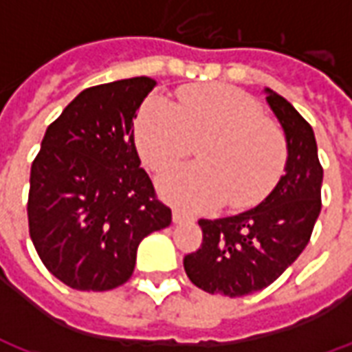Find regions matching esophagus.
I'll return each instance as SVG.
<instances>
[{
  "instance_id": "esophagus-1",
  "label": "esophagus",
  "mask_w": 352,
  "mask_h": 352,
  "mask_svg": "<svg viewBox=\"0 0 352 352\" xmlns=\"http://www.w3.org/2000/svg\"><path fill=\"white\" fill-rule=\"evenodd\" d=\"M194 221V217H190L188 213H184L181 209H173V222L175 224H181V222H190Z\"/></svg>"
}]
</instances>
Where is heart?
Segmentation results:
<instances>
[{
    "label": "heart",
    "mask_w": 352,
    "mask_h": 352,
    "mask_svg": "<svg viewBox=\"0 0 352 352\" xmlns=\"http://www.w3.org/2000/svg\"><path fill=\"white\" fill-rule=\"evenodd\" d=\"M201 138L198 164L171 169L158 181L162 196L184 209L251 207L272 190L285 169L283 131L237 88L188 87L177 94V103L154 96L139 111L135 143L153 171L183 160Z\"/></svg>",
    "instance_id": "b5f03b06"
}]
</instances>
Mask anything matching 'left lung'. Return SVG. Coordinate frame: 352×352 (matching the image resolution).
Masks as SVG:
<instances>
[{"instance_id": "8db88e82", "label": "left lung", "mask_w": 352, "mask_h": 352, "mask_svg": "<svg viewBox=\"0 0 352 352\" xmlns=\"http://www.w3.org/2000/svg\"><path fill=\"white\" fill-rule=\"evenodd\" d=\"M265 100L287 138L285 175L270 196L249 211L198 221L204 239L183 264L188 279L209 294L237 298L272 285L309 243L320 213L322 166L313 128L270 88H265Z\"/></svg>"}]
</instances>
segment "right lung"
I'll return each mask as SVG.
<instances>
[{
	"mask_svg": "<svg viewBox=\"0 0 352 352\" xmlns=\"http://www.w3.org/2000/svg\"><path fill=\"white\" fill-rule=\"evenodd\" d=\"M154 87L133 77L82 90L32 164L30 237L45 267L75 290L124 285L141 239L171 222L133 141V118Z\"/></svg>",
	"mask_w": 352,
	"mask_h": 352,
	"instance_id": "obj_1",
	"label": "right lung"
}]
</instances>
